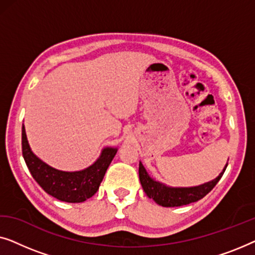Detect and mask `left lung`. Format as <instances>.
<instances>
[{
    "label": "left lung",
    "mask_w": 255,
    "mask_h": 255,
    "mask_svg": "<svg viewBox=\"0 0 255 255\" xmlns=\"http://www.w3.org/2000/svg\"><path fill=\"white\" fill-rule=\"evenodd\" d=\"M226 167H228V163L224 166L221 174L216 179L200 184V186L170 187L149 175L141 161H139V180H140L141 187L145 194L149 198H152L156 204L165 208L181 207V205H187L197 202L201 198H203L208 193H210L212 188L221 180Z\"/></svg>",
    "instance_id": "left-lung-1"
}]
</instances>
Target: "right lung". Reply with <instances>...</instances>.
Returning <instances> with one entry per match:
<instances>
[{
    "instance_id": "obj_1",
    "label": "right lung",
    "mask_w": 255,
    "mask_h": 255,
    "mask_svg": "<svg viewBox=\"0 0 255 255\" xmlns=\"http://www.w3.org/2000/svg\"><path fill=\"white\" fill-rule=\"evenodd\" d=\"M23 158L31 175L48 195L68 203H81L96 194L108 167L118 151L117 147H104L96 161L85 169L66 172L54 168L38 158L27 141L25 128L22 127Z\"/></svg>"
}]
</instances>
